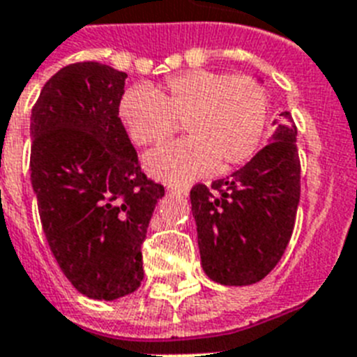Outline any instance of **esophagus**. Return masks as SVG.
Segmentation results:
<instances>
[{"label": "esophagus", "mask_w": 357, "mask_h": 357, "mask_svg": "<svg viewBox=\"0 0 357 357\" xmlns=\"http://www.w3.org/2000/svg\"><path fill=\"white\" fill-rule=\"evenodd\" d=\"M170 190H172V192H178V194H183V196H187L188 185H170Z\"/></svg>", "instance_id": "1"}]
</instances>
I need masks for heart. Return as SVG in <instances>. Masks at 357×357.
Wrapping results in <instances>:
<instances>
[{
  "mask_svg": "<svg viewBox=\"0 0 357 357\" xmlns=\"http://www.w3.org/2000/svg\"><path fill=\"white\" fill-rule=\"evenodd\" d=\"M119 115L139 146L161 143L183 123L190 137L163 144L144 158L152 176L187 181L207 170L229 172L253 158L268 121V95L259 80L196 69L165 80L153 91L130 88Z\"/></svg>",
  "mask_w": 357,
  "mask_h": 357,
  "instance_id": "1",
  "label": "heart"
}]
</instances>
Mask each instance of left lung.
<instances>
[{
	"label": "left lung",
	"mask_w": 357,
	"mask_h": 357,
	"mask_svg": "<svg viewBox=\"0 0 357 357\" xmlns=\"http://www.w3.org/2000/svg\"><path fill=\"white\" fill-rule=\"evenodd\" d=\"M271 143L240 170L190 190L202 266L225 286L262 280L282 259L301 199L297 126L289 112L275 121Z\"/></svg>",
	"instance_id": "left-lung-1"
}]
</instances>
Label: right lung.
Here are the masks:
<instances>
[{
	"label": "right lung",
	"instance_id": "obj_1",
	"mask_svg": "<svg viewBox=\"0 0 357 357\" xmlns=\"http://www.w3.org/2000/svg\"><path fill=\"white\" fill-rule=\"evenodd\" d=\"M126 77L100 62L69 63L45 82L31 115L43 233L69 282L97 301L141 286V245L165 194L141 170L119 117Z\"/></svg>",
	"mask_w": 357,
	"mask_h": 357
}]
</instances>
